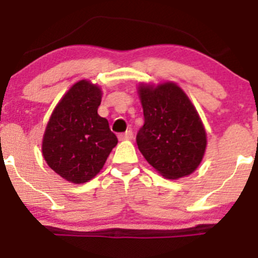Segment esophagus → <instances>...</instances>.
<instances>
[{
	"instance_id": "1",
	"label": "esophagus",
	"mask_w": 258,
	"mask_h": 258,
	"mask_svg": "<svg viewBox=\"0 0 258 258\" xmlns=\"http://www.w3.org/2000/svg\"><path fill=\"white\" fill-rule=\"evenodd\" d=\"M132 138H134V132H132L131 130H127L123 134L118 135V139H119V140H131Z\"/></svg>"
}]
</instances>
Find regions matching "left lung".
Returning a JSON list of instances; mask_svg holds the SVG:
<instances>
[{
  "label": "left lung",
  "mask_w": 258,
  "mask_h": 258,
  "mask_svg": "<svg viewBox=\"0 0 258 258\" xmlns=\"http://www.w3.org/2000/svg\"><path fill=\"white\" fill-rule=\"evenodd\" d=\"M144 126L136 136L148 163L166 178L190 175L203 159L206 130L189 97L176 83L139 87Z\"/></svg>",
  "instance_id": "8db88e82"
}]
</instances>
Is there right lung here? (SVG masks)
<instances>
[{
    "label": "right lung",
    "mask_w": 258,
    "mask_h": 258,
    "mask_svg": "<svg viewBox=\"0 0 258 258\" xmlns=\"http://www.w3.org/2000/svg\"><path fill=\"white\" fill-rule=\"evenodd\" d=\"M101 90L89 81L74 83L46 127L42 154L51 169L73 184H83L100 172L118 139L108 120L97 114Z\"/></svg>",
    "instance_id": "add662e5"
}]
</instances>
